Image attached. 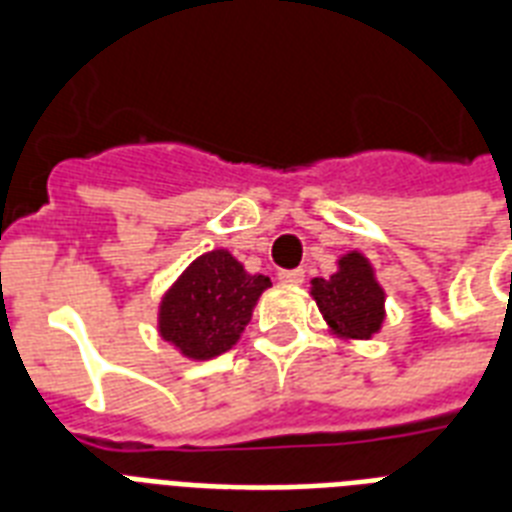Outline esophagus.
<instances>
[{
  "instance_id": "obj_1",
  "label": "esophagus",
  "mask_w": 512,
  "mask_h": 512,
  "mask_svg": "<svg viewBox=\"0 0 512 512\" xmlns=\"http://www.w3.org/2000/svg\"><path fill=\"white\" fill-rule=\"evenodd\" d=\"M279 279L284 281V284H303L305 271H303V268H289V271H279Z\"/></svg>"
}]
</instances>
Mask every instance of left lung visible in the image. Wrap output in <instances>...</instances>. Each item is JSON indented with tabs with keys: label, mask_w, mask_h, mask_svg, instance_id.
I'll list each match as a JSON object with an SVG mask.
<instances>
[{
	"label": "left lung",
	"mask_w": 512,
	"mask_h": 512,
	"mask_svg": "<svg viewBox=\"0 0 512 512\" xmlns=\"http://www.w3.org/2000/svg\"><path fill=\"white\" fill-rule=\"evenodd\" d=\"M313 300L337 335L353 340H369L382 324L380 284L374 281L372 265L358 252H350L340 260V271L329 279H313Z\"/></svg>",
	"instance_id": "obj_1"
}]
</instances>
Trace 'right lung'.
<instances>
[{
    "label": "right lung",
    "instance_id": "add662e5",
    "mask_svg": "<svg viewBox=\"0 0 512 512\" xmlns=\"http://www.w3.org/2000/svg\"><path fill=\"white\" fill-rule=\"evenodd\" d=\"M268 276H249L225 249L201 255L164 295L159 332L183 356L207 361L239 340Z\"/></svg>",
    "mask_w": 512,
    "mask_h": 512
}]
</instances>
